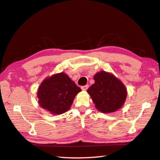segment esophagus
Segmentation results:
<instances>
[{"instance_id": "esophagus-1", "label": "esophagus", "mask_w": 160, "mask_h": 160, "mask_svg": "<svg viewBox=\"0 0 160 160\" xmlns=\"http://www.w3.org/2000/svg\"><path fill=\"white\" fill-rule=\"evenodd\" d=\"M88 88H89V85H88V84H87V85L82 86V87H81V89H82V90H83V91H86V90H87Z\"/></svg>"}]
</instances>
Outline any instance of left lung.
<instances>
[{
  "instance_id": "left-lung-1",
  "label": "left lung",
  "mask_w": 160,
  "mask_h": 160,
  "mask_svg": "<svg viewBox=\"0 0 160 160\" xmlns=\"http://www.w3.org/2000/svg\"><path fill=\"white\" fill-rule=\"evenodd\" d=\"M95 83L87 90L98 111L102 113L116 111L124 104L127 89L113 74L102 71L94 77Z\"/></svg>"
}]
</instances>
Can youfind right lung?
I'll list each match as a JSON object with an SVG mask.
<instances>
[{"label": "right lung", "mask_w": 160, "mask_h": 160, "mask_svg": "<svg viewBox=\"0 0 160 160\" xmlns=\"http://www.w3.org/2000/svg\"><path fill=\"white\" fill-rule=\"evenodd\" d=\"M81 91L64 73L47 78L38 90V102L42 108L52 114H62L69 109L75 96Z\"/></svg>", "instance_id": "add662e5"}]
</instances>
